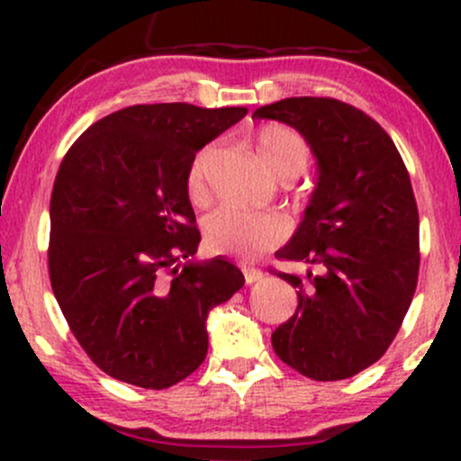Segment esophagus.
I'll list each match as a JSON object with an SVG mask.
<instances>
[{
	"instance_id": "34e87169",
	"label": "esophagus",
	"mask_w": 461,
	"mask_h": 461,
	"mask_svg": "<svg viewBox=\"0 0 461 461\" xmlns=\"http://www.w3.org/2000/svg\"><path fill=\"white\" fill-rule=\"evenodd\" d=\"M242 273H245V282L247 284H256V282H260V279L264 277V273L260 271V268H249V267H245V268H242Z\"/></svg>"
}]
</instances>
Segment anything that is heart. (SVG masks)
<instances>
[{"instance_id":"b5f03b06","label":"heart","mask_w":461,"mask_h":461,"mask_svg":"<svg viewBox=\"0 0 461 461\" xmlns=\"http://www.w3.org/2000/svg\"><path fill=\"white\" fill-rule=\"evenodd\" d=\"M216 147L203 145L194 153L186 171L188 199L203 205L210 197L208 173ZM256 156L264 171L275 179L299 177L310 162V147L294 130L284 125H264L256 134ZM285 236V223L275 214H251L234 208H221L205 221L203 242L210 253L256 260L277 247Z\"/></svg>"}]
</instances>
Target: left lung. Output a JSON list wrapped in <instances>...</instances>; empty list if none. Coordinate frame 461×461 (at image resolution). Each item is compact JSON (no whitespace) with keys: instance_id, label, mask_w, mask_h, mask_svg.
<instances>
[{"instance_id":"8db88e82","label":"left lung","mask_w":461,"mask_h":461,"mask_svg":"<svg viewBox=\"0 0 461 461\" xmlns=\"http://www.w3.org/2000/svg\"><path fill=\"white\" fill-rule=\"evenodd\" d=\"M290 125L316 158V188L279 258L319 273H277L299 305L273 331L282 362L316 382L357 375L394 340L418 282V208L393 139L331 97H288L253 113Z\"/></svg>"}]
</instances>
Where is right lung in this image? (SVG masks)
<instances>
[{"mask_svg": "<svg viewBox=\"0 0 461 461\" xmlns=\"http://www.w3.org/2000/svg\"><path fill=\"white\" fill-rule=\"evenodd\" d=\"M247 108L149 104L84 131L51 190L50 279L73 336L104 373L147 390L186 379L208 353V321L245 284L194 262L201 234L186 171Z\"/></svg>", "mask_w": 461, "mask_h": 461, "instance_id": "add662e5", "label": "right lung"}]
</instances>
